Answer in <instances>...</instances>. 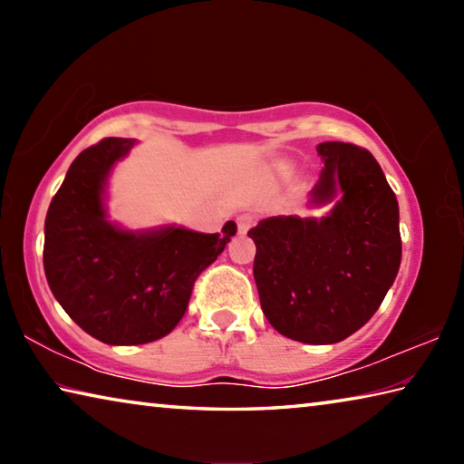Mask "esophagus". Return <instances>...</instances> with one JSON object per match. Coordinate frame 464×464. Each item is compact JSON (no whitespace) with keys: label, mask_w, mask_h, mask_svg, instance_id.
Segmentation results:
<instances>
[{"label":"esophagus","mask_w":464,"mask_h":464,"mask_svg":"<svg viewBox=\"0 0 464 464\" xmlns=\"http://www.w3.org/2000/svg\"><path fill=\"white\" fill-rule=\"evenodd\" d=\"M256 221H257V217L254 213H241L237 217V229H239V233H247L251 227L256 225Z\"/></svg>","instance_id":"obj_1"}]
</instances>
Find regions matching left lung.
<instances>
[{"mask_svg":"<svg viewBox=\"0 0 464 464\" xmlns=\"http://www.w3.org/2000/svg\"><path fill=\"white\" fill-rule=\"evenodd\" d=\"M317 153L325 168L315 200L343 192L332 215L266 218L247 235L270 325L296 342L335 343L381 307L401 264V233L395 192L371 151L332 140Z\"/></svg>","mask_w":464,"mask_h":464,"instance_id":"1","label":"left lung"}]
</instances>
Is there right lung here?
Returning <instances> with one entry per match:
<instances>
[{"instance_id": "1", "label": "right lung", "mask_w": 464, "mask_h": 464, "mask_svg": "<svg viewBox=\"0 0 464 464\" xmlns=\"http://www.w3.org/2000/svg\"><path fill=\"white\" fill-rule=\"evenodd\" d=\"M130 139L108 137L75 157L44 221L46 282L85 334L112 345L149 343L184 317L192 288L237 233H129L104 218L102 186Z\"/></svg>"}]
</instances>
